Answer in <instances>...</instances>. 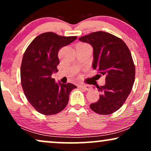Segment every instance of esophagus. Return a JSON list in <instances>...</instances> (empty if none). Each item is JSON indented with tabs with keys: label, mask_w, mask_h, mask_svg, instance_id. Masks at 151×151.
I'll list each match as a JSON object with an SVG mask.
<instances>
[{
	"label": "esophagus",
	"mask_w": 151,
	"mask_h": 151,
	"mask_svg": "<svg viewBox=\"0 0 151 151\" xmlns=\"http://www.w3.org/2000/svg\"><path fill=\"white\" fill-rule=\"evenodd\" d=\"M80 88L85 90V91H91V86L89 85H81L80 86Z\"/></svg>",
	"instance_id": "obj_1"
}]
</instances>
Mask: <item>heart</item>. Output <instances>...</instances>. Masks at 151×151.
<instances>
[{"label":"heart","instance_id":"1","mask_svg":"<svg viewBox=\"0 0 151 151\" xmlns=\"http://www.w3.org/2000/svg\"><path fill=\"white\" fill-rule=\"evenodd\" d=\"M79 45H86V44H79Z\"/></svg>","mask_w":151,"mask_h":151}]
</instances>
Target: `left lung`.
Masks as SVG:
<instances>
[{"mask_svg":"<svg viewBox=\"0 0 151 151\" xmlns=\"http://www.w3.org/2000/svg\"><path fill=\"white\" fill-rule=\"evenodd\" d=\"M79 40L92 46L93 68L106 77L105 84L97 86L100 99L90 107L102 115L114 113L123 106L134 84L135 67L130 51L121 39L104 31L94 32Z\"/></svg>","mask_w":151,"mask_h":151,"instance_id":"obj_1","label":"left lung"}]
</instances>
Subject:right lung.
<instances>
[{"mask_svg": "<svg viewBox=\"0 0 151 151\" xmlns=\"http://www.w3.org/2000/svg\"><path fill=\"white\" fill-rule=\"evenodd\" d=\"M77 38L44 33L25 51L21 66L22 86L28 101L39 113L48 116L61 111L68 104L72 90L77 88L70 83H57L51 77L58 71L59 49Z\"/></svg>", "mask_w": 151, "mask_h": 151, "instance_id": "1", "label": "right lung"}]
</instances>
